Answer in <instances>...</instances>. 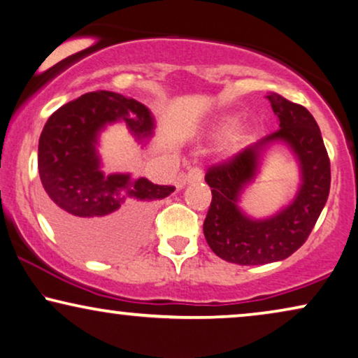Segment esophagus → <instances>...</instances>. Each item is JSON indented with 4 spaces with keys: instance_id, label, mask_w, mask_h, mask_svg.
I'll return each instance as SVG.
<instances>
[{
    "instance_id": "1",
    "label": "esophagus",
    "mask_w": 358,
    "mask_h": 358,
    "mask_svg": "<svg viewBox=\"0 0 358 358\" xmlns=\"http://www.w3.org/2000/svg\"><path fill=\"white\" fill-rule=\"evenodd\" d=\"M203 179V173L202 169L197 168V166H194V168H189L187 174L182 178V184H190V182H200V180Z\"/></svg>"
}]
</instances>
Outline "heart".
<instances>
[{
  "label": "heart",
  "mask_w": 358,
  "mask_h": 358,
  "mask_svg": "<svg viewBox=\"0 0 358 358\" xmlns=\"http://www.w3.org/2000/svg\"><path fill=\"white\" fill-rule=\"evenodd\" d=\"M233 122H234V119H229V117H224V119H222L217 124V127H215V129H217L218 131H223V130H227V129H229V127L233 125ZM244 140H246V136H244V134H241V131H238V134H231L227 138V148L229 150V151H236V150H239L241 148V145L244 143Z\"/></svg>",
  "instance_id": "obj_1"
}]
</instances>
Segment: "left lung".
Returning a JSON list of instances; mask_svg holds the SVG:
<instances>
[{"mask_svg": "<svg viewBox=\"0 0 358 358\" xmlns=\"http://www.w3.org/2000/svg\"><path fill=\"white\" fill-rule=\"evenodd\" d=\"M267 99L280 129L210 166L205 174L212 187V203L203 222L205 239L218 257L239 266H261L292 256L310 236L331 189L329 156L315 117L306 107L275 92ZM278 139L290 144L299 156L303 184L296 200L280 214L267 220H251L237 208V197L255 175L260 151Z\"/></svg>", "mask_w": 358, "mask_h": 358, "instance_id": "obj_1", "label": "left lung"}]
</instances>
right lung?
Wrapping results in <instances>:
<instances>
[{
    "label": "right lung",
    "instance_id": "add662e5",
    "mask_svg": "<svg viewBox=\"0 0 358 358\" xmlns=\"http://www.w3.org/2000/svg\"><path fill=\"white\" fill-rule=\"evenodd\" d=\"M115 120H125L136 138L153 130V117L141 102L97 91L53 112L38 140L47 215L66 246L83 256H124L143 238L156 200L174 192L173 185L145 178L131 182L129 174L104 176L97 134Z\"/></svg>",
    "mask_w": 358,
    "mask_h": 358
}]
</instances>
